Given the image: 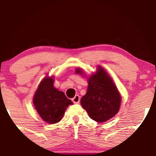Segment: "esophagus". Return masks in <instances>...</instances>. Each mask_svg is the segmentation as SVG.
Instances as JSON below:
<instances>
[{
	"label": "esophagus",
	"instance_id": "1",
	"mask_svg": "<svg viewBox=\"0 0 156 156\" xmlns=\"http://www.w3.org/2000/svg\"><path fill=\"white\" fill-rule=\"evenodd\" d=\"M80 100V96L78 95V94H76V95L73 98L72 101L74 103H76V104H78V103H79Z\"/></svg>",
	"mask_w": 156,
	"mask_h": 156
}]
</instances>
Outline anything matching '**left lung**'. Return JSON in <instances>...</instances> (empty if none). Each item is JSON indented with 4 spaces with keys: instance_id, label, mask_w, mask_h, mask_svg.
Segmentation results:
<instances>
[{
    "instance_id": "8db88e82",
    "label": "left lung",
    "mask_w": 156,
    "mask_h": 156,
    "mask_svg": "<svg viewBox=\"0 0 156 156\" xmlns=\"http://www.w3.org/2000/svg\"><path fill=\"white\" fill-rule=\"evenodd\" d=\"M76 73L83 71L78 68ZM88 89L80 100L82 107L89 117L98 122H104L116 115L119 110L121 96L110 76L101 67L88 79Z\"/></svg>"
}]
</instances>
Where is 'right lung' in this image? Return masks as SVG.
Listing matches in <instances>:
<instances>
[{"instance_id": "right-lung-1", "label": "right lung", "mask_w": 156, "mask_h": 156, "mask_svg": "<svg viewBox=\"0 0 156 156\" xmlns=\"http://www.w3.org/2000/svg\"><path fill=\"white\" fill-rule=\"evenodd\" d=\"M53 78L46 77L39 83L33 103L42 119L50 124L58 122L73 102L62 91L53 87Z\"/></svg>"}]
</instances>
